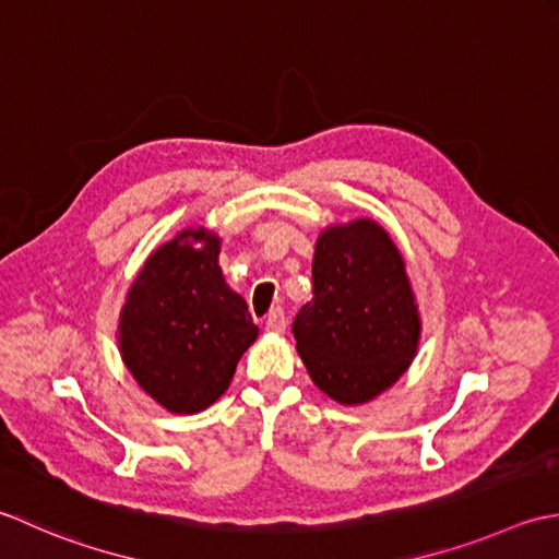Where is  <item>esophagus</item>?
<instances>
[{
  "label": "esophagus",
  "mask_w": 559,
  "mask_h": 559,
  "mask_svg": "<svg viewBox=\"0 0 559 559\" xmlns=\"http://www.w3.org/2000/svg\"><path fill=\"white\" fill-rule=\"evenodd\" d=\"M265 328L270 330V333H284V330H287V318H284V311L272 309L265 318Z\"/></svg>",
  "instance_id": "esophagus-1"
}]
</instances>
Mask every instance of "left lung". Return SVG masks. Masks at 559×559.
Here are the masks:
<instances>
[{"label": "left lung", "instance_id": "1", "mask_svg": "<svg viewBox=\"0 0 559 559\" xmlns=\"http://www.w3.org/2000/svg\"><path fill=\"white\" fill-rule=\"evenodd\" d=\"M313 299L294 321L313 383L343 405L393 385L415 357L419 316L405 263L379 224L357 219L321 234Z\"/></svg>", "mask_w": 559, "mask_h": 559}]
</instances>
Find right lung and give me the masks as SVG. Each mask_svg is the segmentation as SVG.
<instances>
[{
  "label": "right lung",
  "mask_w": 559,
  "mask_h": 559,
  "mask_svg": "<svg viewBox=\"0 0 559 559\" xmlns=\"http://www.w3.org/2000/svg\"><path fill=\"white\" fill-rule=\"evenodd\" d=\"M200 240L202 249H192ZM219 238L186 229L146 260L120 316V352L134 381L170 413H200L234 379L258 335L248 304L226 287Z\"/></svg>",
  "instance_id": "obj_1"
}]
</instances>
